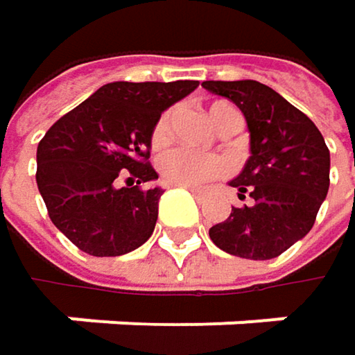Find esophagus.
Here are the masks:
<instances>
[{
	"label": "esophagus",
	"mask_w": 355,
	"mask_h": 355,
	"mask_svg": "<svg viewBox=\"0 0 355 355\" xmlns=\"http://www.w3.org/2000/svg\"><path fill=\"white\" fill-rule=\"evenodd\" d=\"M187 189H189L195 197H201V189H195V187H187Z\"/></svg>",
	"instance_id": "1"
}]
</instances>
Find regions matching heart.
Instances as JSON below:
<instances>
[{
  "label": "heart",
  "instance_id": "b5f03b06",
  "mask_svg": "<svg viewBox=\"0 0 355 355\" xmlns=\"http://www.w3.org/2000/svg\"><path fill=\"white\" fill-rule=\"evenodd\" d=\"M207 116L220 129L222 133L234 131L241 125V116L228 103H211L207 107ZM173 121H175V110L168 108L164 110L150 133V146L154 150H162L173 133ZM158 171L164 182L178 184V187H201L207 180L220 178L226 175L228 164L220 156H199L191 154L187 150H171L160 156L158 160Z\"/></svg>",
  "mask_w": 355,
  "mask_h": 355
}]
</instances>
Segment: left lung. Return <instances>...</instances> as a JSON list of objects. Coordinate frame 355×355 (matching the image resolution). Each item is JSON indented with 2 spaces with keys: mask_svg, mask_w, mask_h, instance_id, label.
I'll return each mask as SVG.
<instances>
[{
  "mask_svg": "<svg viewBox=\"0 0 355 355\" xmlns=\"http://www.w3.org/2000/svg\"><path fill=\"white\" fill-rule=\"evenodd\" d=\"M243 110L250 131V158L230 184L252 201L232 207L209 228L216 247L243 259L267 261L304 239L329 191V148L317 125L269 86L241 80L201 84Z\"/></svg>",
  "mask_w": 355,
  "mask_h": 355,
  "instance_id": "obj_1",
  "label": "left lung"
}]
</instances>
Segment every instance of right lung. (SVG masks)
<instances>
[{
    "label": "right lung",
    "mask_w": 355,
    "mask_h": 355,
    "mask_svg": "<svg viewBox=\"0 0 355 355\" xmlns=\"http://www.w3.org/2000/svg\"><path fill=\"white\" fill-rule=\"evenodd\" d=\"M199 86L112 82L63 114L36 148V184L51 222L92 257L141 247L158 220L150 133L162 110Z\"/></svg>",
    "instance_id": "right-lung-1"
}]
</instances>
